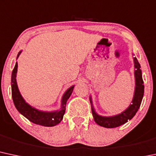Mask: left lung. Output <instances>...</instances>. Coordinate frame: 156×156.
Here are the masks:
<instances>
[{
    "label": "left lung",
    "mask_w": 156,
    "mask_h": 156,
    "mask_svg": "<svg viewBox=\"0 0 156 156\" xmlns=\"http://www.w3.org/2000/svg\"><path fill=\"white\" fill-rule=\"evenodd\" d=\"M134 60L135 66V80H136V87H135L134 95H133L132 104L126 108L124 112L115 115L113 116H101L95 112L92 105V98L90 97V101L91 104L92 113L93 115L94 121L97 124L104 126L106 128H115L119 126L122 124H125L129 120H131L136 114L137 111L139 109L140 105L141 104L142 98L144 96V86L143 78H142V73L141 66L138 63L136 58H133Z\"/></svg>",
    "instance_id": "left-lung-1"
}]
</instances>
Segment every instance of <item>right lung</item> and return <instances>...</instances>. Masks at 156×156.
<instances>
[{
	"mask_svg": "<svg viewBox=\"0 0 156 156\" xmlns=\"http://www.w3.org/2000/svg\"><path fill=\"white\" fill-rule=\"evenodd\" d=\"M20 52L21 51L18 53L17 58H18ZM17 70H18V63L16 62L12 73L11 86L12 100L18 112L23 115L25 118H27L29 121L35 124L44 126H53L58 124L64 117L65 110H66V101L69 98L75 86L69 87L65 92L62 99H61V107L59 110L52 111V112H44V111L38 110L27 104L23 98L22 97V95H20L16 81Z\"/></svg>",
	"mask_w": 156,
	"mask_h": 156,
	"instance_id": "add662e5",
	"label": "right lung"
}]
</instances>
